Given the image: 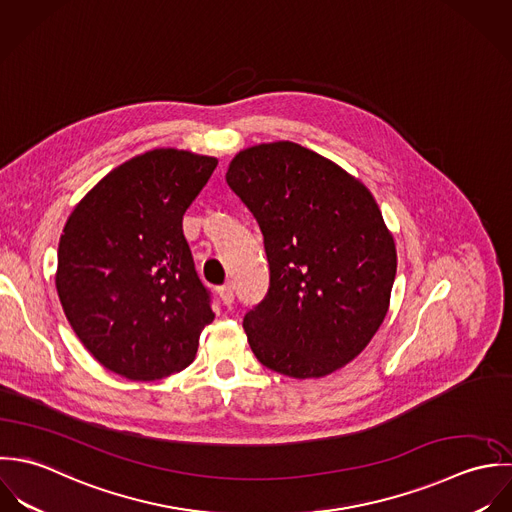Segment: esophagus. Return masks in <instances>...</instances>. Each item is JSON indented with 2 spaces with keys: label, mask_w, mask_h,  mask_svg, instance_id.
Listing matches in <instances>:
<instances>
[{
  "label": "esophagus",
  "mask_w": 512,
  "mask_h": 512,
  "mask_svg": "<svg viewBox=\"0 0 512 512\" xmlns=\"http://www.w3.org/2000/svg\"><path fill=\"white\" fill-rule=\"evenodd\" d=\"M217 297L221 299V303L223 305H231L233 303V287L231 285H221L219 289H217Z\"/></svg>",
  "instance_id": "34e87169"
}]
</instances>
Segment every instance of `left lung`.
Returning <instances> with one entry per match:
<instances>
[{
  "mask_svg": "<svg viewBox=\"0 0 512 512\" xmlns=\"http://www.w3.org/2000/svg\"><path fill=\"white\" fill-rule=\"evenodd\" d=\"M263 233L269 289L243 318L257 360L320 378L354 360L386 318L396 245L364 184L295 142L239 152L225 174Z\"/></svg>",
  "mask_w": 512,
  "mask_h": 512,
  "instance_id": "left-lung-1",
  "label": "left lung"
}]
</instances>
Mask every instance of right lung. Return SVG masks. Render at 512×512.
I'll return each instance as SVG.
<instances>
[{
	"label": "right lung",
	"instance_id": "add662e5",
	"mask_svg": "<svg viewBox=\"0 0 512 512\" xmlns=\"http://www.w3.org/2000/svg\"><path fill=\"white\" fill-rule=\"evenodd\" d=\"M215 158L160 148L114 168L65 223L57 293L75 334L114 374L158 380L192 364L213 320L182 219Z\"/></svg>",
	"mask_w": 512,
	"mask_h": 512
}]
</instances>
